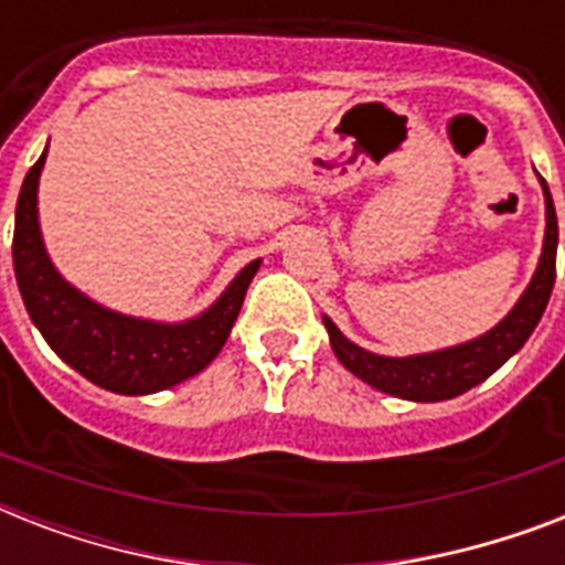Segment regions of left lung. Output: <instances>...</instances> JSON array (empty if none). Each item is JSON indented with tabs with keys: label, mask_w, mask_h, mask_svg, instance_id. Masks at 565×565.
Here are the masks:
<instances>
[{
	"label": "left lung",
	"mask_w": 565,
	"mask_h": 565,
	"mask_svg": "<svg viewBox=\"0 0 565 565\" xmlns=\"http://www.w3.org/2000/svg\"><path fill=\"white\" fill-rule=\"evenodd\" d=\"M536 179H540L545 195L543 252H540V260H536L525 292L508 310V317L466 343L437 349V352L407 354V358H386V354L370 352V349L352 343L331 319L322 317L337 361L352 375L361 377L363 384L395 395V398H407V402H446V398L463 395L466 390H472L487 381L492 372L501 370L540 326L545 305L552 299L554 273H557V213H554L545 179L543 175H536Z\"/></svg>",
	"instance_id": "1"
}]
</instances>
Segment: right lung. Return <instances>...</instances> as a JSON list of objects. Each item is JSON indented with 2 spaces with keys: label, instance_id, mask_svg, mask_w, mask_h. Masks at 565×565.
<instances>
[{
  "label": "right lung",
  "instance_id": "add662e5",
  "mask_svg": "<svg viewBox=\"0 0 565 565\" xmlns=\"http://www.w3.org/2000/svg\"><path fill=\"white\" fill-rule=\"evenodd\" d=\"M46 152L49 143L22 181L13 220V273L34 328L66 366L110 393H161L199 375L228 340L260 257L243 266L213 305L181 322L105 308L66 281L46 252L38 211Z\"/></svg>",
  "mask_w": 565,
  "mask_h": 565
}]
</instances>
